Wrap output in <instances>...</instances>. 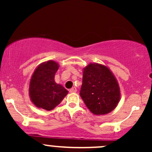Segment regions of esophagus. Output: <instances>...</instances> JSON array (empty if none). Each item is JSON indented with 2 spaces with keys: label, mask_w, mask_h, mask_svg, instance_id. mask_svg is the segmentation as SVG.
I'll list each match as a JSON object with an SVG mask.
<instances>
[{
  "label": "esophagus",
  "mask_w": 152,
  "mask_h": 152,
  "mask_svg": "<svg viewBox=\"0 0 152 152\" xmlns=\"http://www.w3.org/2000/svg\"><path fill=\"white\" fill-rule=\"evenodd\" d=\"M77 91V89H76V87H73V88H71L70 90H69V92L70 93H76V92Z\"/></svg>",
  "instance_id": "esophagus-1"
}]
</instances>
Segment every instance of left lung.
Here are the masks:
<instances>
[{
	"label": "left lung",
	"instance_id": "8db88e82",
	"mask_svg": "<svg viewBox=\"0 0 152 152\" xmlns=\"http://www.w3.org/2000/svg\"><path fill=\"white\" fill-rule=\"evenodd\" d=\"M80 96L94 115H104L112 111L121 97L116 77L107 66L91 63L83 69Z\"/></svg>",
	"mask_w": 152,
	"mask_h": 152
}]
</instances>
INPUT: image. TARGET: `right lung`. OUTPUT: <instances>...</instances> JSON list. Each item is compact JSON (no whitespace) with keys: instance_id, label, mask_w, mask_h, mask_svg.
Masks as SVG:
<instances>
[{"instance_id":"right-lung-1","label":"right lung","mask_w":152,"mask_h":152,"mask_svg":"<svg viewBox=\"0 0 152 152\" xmlns=\"http://www.w3.org/2000/svg\"><path fill=\"white\" fill-rule=\"evenodd\" d=\"M58 68V63L49 60L39 64L33 73L28 91L31 101L36 107L53 110L67 95L68 91L54 79Z\"/></svg>"}]
</instances>
